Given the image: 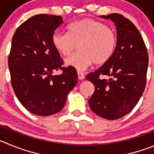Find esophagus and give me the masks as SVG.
<instances>
[{
	"label": "esophagus",
	"mask_w": 154,
	"mask_h": 154,
	"mask_svg": "<svg viewBox=\"0 0 154 154\" xmlns=\"http://www.w3.org/2000/svg\"><path fill=\"white\" fill-rule=\"evenodd\" d=\"M77 75H78V79H80V80H84V74L83 72H81V71H77Z\"/></svg>",
	"instance_id": "34e87169"
}]
</instances>
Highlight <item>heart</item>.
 <instances>
[{"label":"heart","mask_w":154,"mask_h":154,"mask_svg":"<svg viewBox=\"0 0 154 154\" xmlns=\"http://www.w3.org/2000/svg\"><path fill=\"white\" fill-rule=\"evenodd\" d=\"M67 32L56 31L51 41L61 55L68 56L78 45L79 51L65 60L66 64L84 70L93 62L101 65L112 57L117 45L114 29L103 23L86 18L70 23Z\"/></svg>","instance_id":"heart-1"}]
</instances>
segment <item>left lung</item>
Wrapping results in <instances>:
<instances>
[{
  "instance_id": "obj_1",
  "label": "left lung",
  "mask_w": 154,
  "mask_h": 154,
  "mask_svg": "<svg viewBox=\"0 0 154 154\" xmlns=\"http://www.w3.org/2000/svg\"><path fill=\"white\" fill-rule=\"evenodd\" d=\"M101 17L116 24L117 45L109 61L86 76L95 87L89 105L100 117L116 120L128 114L144 91L148 54L140 32L128 19L119 14ZM102 75L111 78L101 79Z\"/></svg>"
}]
</instances>
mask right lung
Instances as JSON below:
<instances>
[{
    "instance_id": "obj_1",
    "label": "right lung",
    "mask_w": 154,
    "mask_h": 154,
    "mask_svg": "<svg viewBox=\"0 0 154 154\" xmlns=\"http://www.w3.org/2000/svg\"><path fill=\"white\" fill-rule=\"evenodd\" d=\"M62 23L61 16L37 14L23 23L12 38L8 57L11 84L21 104L37 116L61 111L77 83L75 68L64 67L51 41ZM58 69L62 74L53 75Z\"/></svg>"
}]
</instances>
